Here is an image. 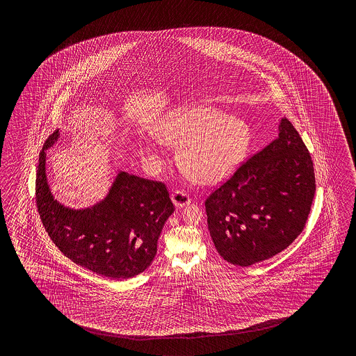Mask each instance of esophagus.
Masks as SVG:
<instances>
[{
	"label": "esophagus",
	"instance_id": "1",
	"mask_svg": "<svg viewBox=\"0 0 356 356\" xmlns=\"http://www.w3.org/2000/svg\"><path fill=\"white\" fill-rule=\"evenodd\" d=\"M172 201L175 204V207H183V206H186V204L191 202V197L184 191L175 189L173 195H172Z\"/></svg>",
	"mask_w": 356,
	"mask_h": 356
}]
</instances>
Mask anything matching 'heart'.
Listing matches in <instances>:
<instances>
[{"instance_id":"1","label":"heart","mask_w":356,"mask_h":356,"mask_svg":"<svg viewBox=\"0 0 356 356\" xmlns=\"http://www.w3.org/2000/svg\"><path fill=\"white\" fill-rule=\"evenodd\" d=\"M158 138L181 147V169L196 183L210 186L227 179L241 164L250 146V132L245 122L215 108L186 106L169 115L158 131ZM143 152L154 167L163 165L152 145H146Z\"/></svg>"}]
</instances>
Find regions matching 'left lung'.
Here are the masks:
<instances>
[{"instance_id": "8db88e82", "label": "left lung", "mask_w": 356, "mask_h": 356, "mask_svg": "<svg viewBox=\"0 0 356 356\" xmlns=\"http://www.w3.org/2000/svg\"><path fill=\"white\" fill-rule=\"evenodd\" d=\"M314 192L309 152L291 122L282 118L279 137L204 201L215 248L242 267L273 257L302 233Z\"/></svg>"}]
</instances>
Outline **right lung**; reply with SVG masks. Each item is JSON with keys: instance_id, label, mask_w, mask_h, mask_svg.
<instances>
[{"instance_id": "add662e5", "label": "right lung", "mask_w": 356, "mask_h": 356, "mask_svg": "<svg viewBox=\"0 0 356 356\" xmlns=\"http://www.w3.org/2000/svg\"><path fill=\"white\" fill-rule=\"evenodd\" d=\"M58 136L57 129L47 138L35 179L37 207L49 238L74 264L102 276L129 279L144 273L175 211L165 184L121 172L99 204L65 207L54 200L46 175V150Z\"/></svg>"}]
</instances>
